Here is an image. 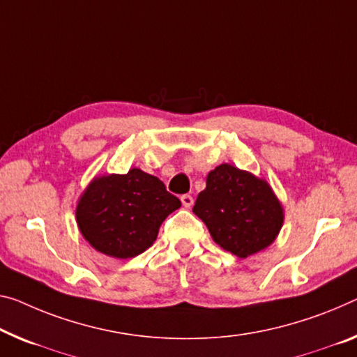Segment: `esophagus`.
I'll use <instances>...</instances> for the list:
<instances>
[{
    "label": "esophagus",
    "instance_id": "obj_1",
    "mask_svg": "<svg viewBox=\"0 0 357 357\" xmlns=\"http://www.w3.org/2000/svg\"><path fill=\"white\" fill-rule=\"evenodd\" d=\"M180 201H182L183 207H186V209H190L191 206H193V196L190 195H183L182 197H180Z\"/></svg>",
    "mask_w": 357,
    "mask_h": 357
}]
</instances>
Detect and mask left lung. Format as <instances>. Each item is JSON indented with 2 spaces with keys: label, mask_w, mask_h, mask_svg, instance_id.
<instances>
[{
  "label": "left lung",
  "mask_w": 357,
  "mask_h": 357,
  "mask_svg": "<svg viewBox=\"0 0 357 357\" xmlns=\"http://www.w3.org/2000/svg\"><path fill=\"white\" fill-rule=\"evenodd\" d=\"M193 212L212 239L239 259L270 248L284 223L282 204L270 183L227 162L207 175Z\"/></svg>",
  "instance_id": "obj_1"
}]
</instances>
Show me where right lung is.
<instances>
[{"label": "right lung", "instance_id": "add662e5", "mask_svg": "<svg viewBox=\"0 0 357 357\" xmlns=\"http://www.w3.org/2000/svg\"><path fill=\"white\" fill-rule=\"evenodd\" d=\"M180 206L160 178L132 167L92 178L78 199L76 223L97 252L132 259L151 248L161 223Z\"/></svg>", "mask_w": 357, "mask_h": 357}]
</instances>
